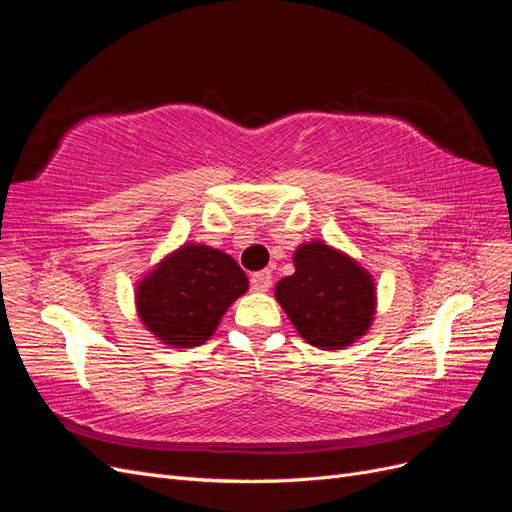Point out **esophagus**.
Here are the masks:
<instances>
[{"label": "esophagus", "mask_w": 512, "mask_h": 512, "mask_svg": "<svg viewBox=\"0 0 512 512\" xmlns=\"http://www.w3.org/2000/svg\"><path fill=\"white\" fill-rule=\"evenodd\" d=\"M250 284H252V290L254 292H267L273 284V275L271 271H258V273H252L250 277Z\"/></svg>", "instance_id": "obj_1"}]
</instances>
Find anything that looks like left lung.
<instances>
[{
	"label": "left lung",
	"instance_id": "8db88e82",
	"mask_svg": "<svg viewBox=\"0 0 512 512\" xmlns=\"http://www.w3.org/2000/svg\"><path fill=\"white\" fill-rule=\"evenodd\" d=\"M294 273L275 286L294 329L320 350H344L361 339L376 316V282L359 260L322 239L301 243Z\"/></svg>",
	"mask_w": 512,
	"mask_h": 512
}]
</instances>
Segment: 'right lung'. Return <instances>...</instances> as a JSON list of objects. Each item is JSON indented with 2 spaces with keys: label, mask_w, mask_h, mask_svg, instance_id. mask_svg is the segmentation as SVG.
<instances>
[{
  "label": "right lung",
  "mask_w": 512,
  "mask_h": 512,
  "mask_svg": "<svg viewBox=\"0 0 512 512\" xmlns=\"http://www.w3.org/2000/svg\"><path fill=\"white\" fill-rule=\"evenodd\" d=\"M247 286V275L230 254L183 243L136 282V314L160 344L194 348L215 333Z\"/></svg>",
  "instance_id": "right-lung-1"
}]
</instances>
